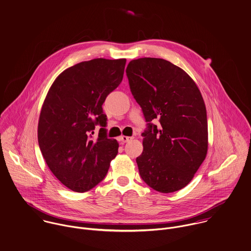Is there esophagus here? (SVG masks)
<instances>
[{
  "label": "esophagus",
  "mask_w": 251,
  "mask_h": 251,
  "mask_svg": "<svg viewBox=\"0 0 251 251\" xmlns=\"http://www.w3.org/2000/svg\"><path fill=\"white\" fill-rule=\"evenodd\" d=\"M132 139H133L132 137H126V136H121V138H120V140H121L123 143L128 142V141H130V140H132Z\"/></svg>",
  "instance_id": "esophagus-1"
}]
</instances>
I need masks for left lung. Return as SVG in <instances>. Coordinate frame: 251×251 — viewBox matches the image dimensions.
I'll return each instance as SVG.
<instances>
[{"instance_id":"1","label":"left lung","mask_w":251,"mask_h":251,"mask_svg":"<svg viewBox=\"0 0 251 251\" xmlns=\"http://www.w3.org/2000/svg\"><path fill=\"white\" fill-rule=\"evenodd\" d=\"M131 92L147 123L137 158L142 180L168 194L185 188L206 158V107L195 81L163 58L133 59L126 68ZM159 119L160 127L152 125Z\"/></svg>"}]
</instances>
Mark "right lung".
<instances>
[{
	"label": "right lung",
	"mask_w": 251,
	"mask_h": 251,
	"mask_svg": "<svg viewBox=\"0 0 251 251\" xmlns=\"http://www.w3.org/2000/svg\"><path fill=\"white\" fill-rule=\"evenodd\" d=\"M126 58H94L61 72L51 85L38 120L37 138L52 173L73 192L101 182L118 152L106 129L93 139L95 125L106 127L102 105L121 83Z\"/></svg>",
	"instance_id": "right-lung-1"
}]
</instances>
